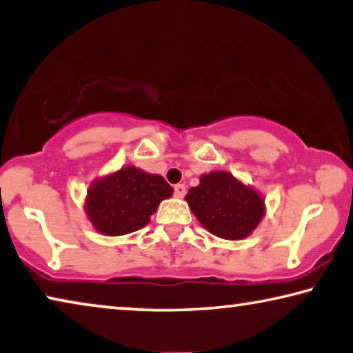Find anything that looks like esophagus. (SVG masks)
Wrapping results in <instances>:
<instances>
[{"mask_svg": "<svg viewBox=\"0 0 353 353\" xmlns=\"http://www.w3.org/2000/svg\"><path fill=\"white\" fill-rule=\"evenodd\" d=\"M173 194L180 199L184 197V195H186V186H184V184H175V188H173Z\"/></svg>", "mask_w": 353, "mask_h": 353, "instance_id": "1", "label": "esophagus"}]
</instances>
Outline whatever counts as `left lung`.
<instances>
[{
  "instance_id": "obj_1",
  "label": "left lung",
  "mask_w": 353,
  "mask_h": 353,
  "mask_svg": "<svg viewBox=\"0 0 353 353\" xmlns=\"http://www.w3.org/2000/svg\"><path fill=\"white\" fill-rule=\"evenodd\" d=\"M186 200L200 224L219 238L241 240L263 218V199L227 172H211Z\"/></svg>"
}]
</instances>
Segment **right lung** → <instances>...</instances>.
I'll return each instance as SVG.
<instances>
[{
    "label": "right lung",
    "instance_id": "1",
    "mask_svg": "<svg viewBox=\"0 0 353 353\" xmlns=\"http://www.w3.org/2000/svg\"><path fill=\"white\" fill-rule=\"evenodd\" d=\"M172 192V186L162 176L128 165L88 189L86 213L101 233L126 235L143 229Z\"/></svg>",
    "mask_w": 353,
    "mask_h": 353
}]
</instances>
